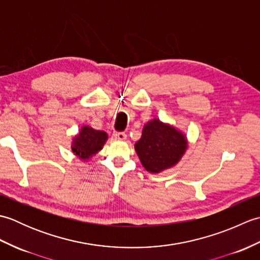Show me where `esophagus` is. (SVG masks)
Instances as JSON below:
<instances>
[{"label": "esophagus", "instance_id": "esophagus-1", "mask_svg": "<svg viewBox=\"0 0 260 260\" xmlns=\"http://www.w3.org/2000/svg\"><path fill=\"white\" fill-rule=\"evenodd\" d=\"M114 136H115V139L120 140V141L126 139V134L124 133V132H114Z\"/></svg>", "mask_w": 260, "mask_h": 260}]
</instances>
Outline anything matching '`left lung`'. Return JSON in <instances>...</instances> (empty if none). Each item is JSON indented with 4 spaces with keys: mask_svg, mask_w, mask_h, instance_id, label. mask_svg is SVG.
<instances>
[{
    "mask_svg": "<svg viewBox=\"0 0 260 260\" xmlns=\"http://www.w3.org/2000/svg\"><path fill=\"white\" fill-rule=\"evenodd\" d=\"M186 148L184 135L174 127L153 119L144 126L135 151L148 172L158 173L180 161Z\"/></svg>",
    "mask_w": 260,
    "mask_h": 260,
    "instance_id": "left-lung-1",
    "label": "left lung"
}]
</instances>
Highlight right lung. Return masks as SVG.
<instances>
[{"label":"right lung","mask_w":260,"mask_h":260,"mask_svg":"<svg viewBox=\"0 0 260 260\" xmlns=\"http://www.w3.org/2000/svg\"><path fill=\"white\" fill-rule=\"evenodd\" d=\"M107 134L102 131L92 129L89 126H84L79 135L76 136L73 142V152L81 158H89L99 150H102Z\"/></svg>","instance_id":"1"}]
</instances>
